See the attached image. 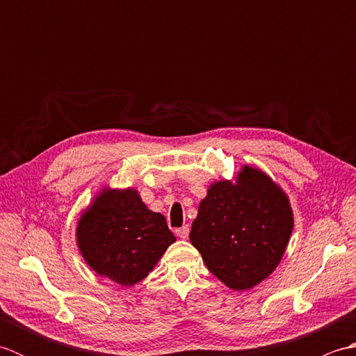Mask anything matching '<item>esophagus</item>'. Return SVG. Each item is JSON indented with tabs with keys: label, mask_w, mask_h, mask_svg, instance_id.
I'll return each mask as SVG.
<instances>
[{
	"label": "esophagus",
	"mask_w": 356,
	"mask_h": 356,
	"mask_svg": "<svg viewBox=\"0 0 356 356\" xmlns=\"http://www.w3.org/2000/svg\"><path fill=\"white\" fill-rule=\"evenodd\" d=\"M176 234L177 236L180 237V238H188V236H190V226L188 225H185V226H182V228H179V229H176Z\"/></svg>",
	"instance_id": "esophagus-1"
}]
</instances>
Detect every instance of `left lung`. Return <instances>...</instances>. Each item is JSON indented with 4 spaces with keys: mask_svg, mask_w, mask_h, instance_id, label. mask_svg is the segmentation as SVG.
Here are the masks:
<instances>
[{
    "mask_svg": "<svg viewBox=\"0 0 356 356\" xmlns=\"http://www.w3.org/2000/svg\"><path fill=\"white\" fill-rule=\"evenodd\" d=\"M292 226V211L282 190L266 174L245 166L237 185H211L190 240L218 280L245 291L277 268Z\"/></svg>",
    "mask_w": 356,
    "mask_h": 356,
    "instance_id": "1",
    "label": "left lung"
}]
</instances>
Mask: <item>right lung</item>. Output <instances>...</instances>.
Masks as SVG:
<instances>
[{
  "label": "right lung",
  "instance_id": "right-lung-1",
  "mask_svg": "<svg viewBox=\"0 0 356 356\" xmlns=\"http://www.w3.org/2000/svg\"><path fill=\"white\" fill-rule=\"evenodd\" d=\"M174 241L165 217L149 211L133 190H105L78 226L86 261L122 286L145 278Z\"/></svg>",
  "mask_w": 356,
  "mask_h": 356
}]
</instances>
